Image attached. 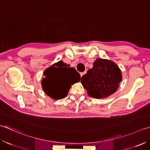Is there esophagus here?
I'll list each match as a JSON object with an SVG mask.
<instances>
[{
	"label": "esophagus",
	"instance_id": "1",
	"mask_svg": "<svg viewBox=\"0 0 150 150\" xmlns=\"http://www.w3.org/2000/svg\"><path fill=\"white\" fill-rule=\"evenodd\" d=\"M85 74H86V72H80V76H81V77H82V76H83Z\"/></svg>",
	"mask_w": 150,
	"mask_h": 150
}]
</instances>
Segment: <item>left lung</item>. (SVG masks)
I'll return each instance as SVG.
<instances>
[{"label": "left lung", "instance_id": "8db88e82", "mask_svg": "<svg viewBox=\"0 0 150 150\" xmlns=\"http://www.w3.org/2000/svg\"><path fill=\"white\" fill-rule=\"evenodd\" d=\"M122 81L120 69L107 59H97L93 67L81 77V82L87 94L95 98H103L113 94Z\"/></svg>", "mask_w": 150, "mask_h": 150}]
</instances>
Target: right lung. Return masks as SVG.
I'll return each mask as SVG.
<instances>
[{
  "instance_id": "1",
  "label": "right lung",
  "mask_w": 150,
  "mask_h": 150,
  "mask_svg": "<svg viewBox=\"0 0 150 150\" xmlns=\"http://www.w3.org/2000/svg\"><path fill=\"white\" fill-rule=\"evenodd\" d=\"M45 78L41 84L45 93L52 98L59 100L65 98L72 84L80 80V75L74 68L62 61L54 64L44 72Z\"/></svg>"
}]
</instances>
